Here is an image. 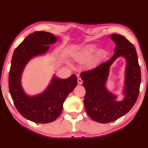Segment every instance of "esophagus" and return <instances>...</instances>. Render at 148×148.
<instances>
[{
  "label": "esophagus",
  "mask_w": 148,
  "mask_h": 148,
  "mask_svg": "<svg viewBox=\"0 0 148 148\" xmlns=\"http://www.w3.org/2000/svg\"><path fill=\"white\" fill-rule=\"evenodd\" d=\"M77 83H78V84H81L83 83V80H82V79H81V78H80V77H79L77 79Z\"/></svg>",
  "instance_id": "esophagus-1"
}]
</instances>
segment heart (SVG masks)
<instances>
[{
	"label": "heart",
	"instance_id": "1",
	"mask_svg": "<svg viewBox=\"0 0 148 148\" xmlns=\"http://www.w3.org/2000/svg\"><path fill=\"white\" fill-rule=\"evenodd\" d=\"M97 46L95 44H90V45H86L79 53H77L75 58H76V60L79 63H85L91 59V60L90 59V60H89L90 61L88 62V66L89 67H92L97 64H98L103 58L105 55L104 51L102 49H100L98 51H97L96 54L94 55V53L97 51ZM92 56L93 58L92 57Z\"/></svg>",
	"mask_w": 148,
	"mask_h": 148
}]
</instances>
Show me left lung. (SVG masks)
I'll return each mask as SVG.
<instances>
[{
  "label": "left lung",
  "mask_w": 148,
  "mask_h": 148,
  "mask_svg": "<svg viewBox=\"0 0 148 148\" xmlns=\"http://www.w3.org/2000/svg\"><path fill=\"white\" fill-rule=\"evenodd\" d=\"M110 37L116 46L112 57L92 70L81 74L83 85L86 89L84 100L86 111L93 120L101 123L114 121L132 108L138 98L141 83L136 48L121 35L114 34ZM119 56H124L127 64L123 90L125 97L121 101H117V96L106 89L105 84L110 67Z\"/></svg>",
  "instance_id": "obj_1"
}]
</instances>
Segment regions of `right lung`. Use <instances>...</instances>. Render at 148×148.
Masks as SVG:
<instances>
[{
	"mask_svg": "<svg viewBox=\"0 0 148 148\" xmlns=\"http://www.w3.org/2000/svg\"><path fill=\"white\" fill-rule=\"evenodd\" d=\"M57 37L45 31L35 32L28 36L15 49L9 74V88L18 112L30 121L37 123H48L60 115L65 99L77 85L75 74L67 79L53 76L47 88L38 95L29 96L22 88V72L31 59L48 51L50 45Z\"/></svg>",
	"mask_w": 148,
	"mask_h": 148,
	"instance_id": "add662e5",
	"label": "right lung"
}]
</instances>
